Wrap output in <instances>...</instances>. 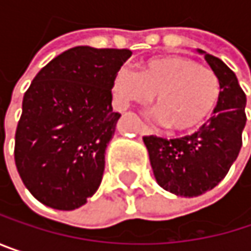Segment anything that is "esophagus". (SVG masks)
Masks as SVG:
<instances>
[{"mask_svg": "<svg viewBox=\"0 0 251 251\" xmlns=\"http://www.w3.org/2000/svg\"><path fill=\"white\" fill-rule=\"evenodd\" d=\"M152 133H154V132H152L148 126H141V135H152Z\"/></svg>", "mask_w": 251, "mask_h": 251, "instance_id": "esophagus-1", "label": "esophagus"}]
</instances>
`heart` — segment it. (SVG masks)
Wrapping results in <instances>:
<instances>
[{
  "instance_id": "heart-1",
  "label": "heart",
  "mask_w": 251,
  "mask_h": 251,
  "mask_svg": "<svg viewBox=\"0 0 251 251\" xmlns=\"http://www.w3.org/2000/svg\"><path fill=\"white\" fill-rule=\"evenodd\" d=\"M116 104L147 106L155 99V112L166 129L187 133L199 129L215 110L221 85L217 74L196 61L164 55L145 61L135 73L121 67L112 79Z\"/></svg>"
}]
</instances>
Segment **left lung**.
<instances>
[{
  "mask_svg": "<svg viewBox=\"0 0 251 251\" xmlns=\"http://www.w3.org/2000/svg\"><path fill=\"white\" fill-rule=\"evenodd\" d=\"M198 52L220 79L221 96L214 116L198 132L183 138H142L157 183L183 198L199 196L226 177L241 150V133L247 121L246 94L235 74L220 58L201 49Z\"/></svg>",
  "mask_w": 251,
  "mask_h": 251,
  "instance_id": "8db88e82",
  "label": "left lung"
}]
</instances>
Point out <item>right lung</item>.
<instances>
[{
	"instance_id": "1",
	"label": "right lung",
	"mask_w": 251,
	"mask_h": 251,
	"mask_svg": "<svg viewBox=\"0 0 251 251\" xmlns=\"http://www.w3.org/2000/svg\"><path fill=\"white\" fill-rule=\"evenodd\" d=\"M130 55L129 49L75 46L33 78L14 160L25 186L43 205L73 211L97 192L121 118L112 107V79Z\"/></svg>"
}]
</instances>
